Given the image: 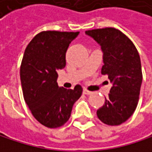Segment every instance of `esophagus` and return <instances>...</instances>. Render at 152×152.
I'll list each match as a JSON object with an SVG mask.
<instances>
[{"mask_svg": "<svg viewBox=\"0 0 152 152\" xmlns=\"http://www.w3.org/2000/svg\"><path fill=\"white\" fill-rule=\"evenodd\" d=\"M83 94H85V95H90V94H91V91H90L84 89V90H83Z\"/></svg>", "mask_w": 152, "mask_h": 152, "instance_id": "esophagus-1", "label": "esophagus"}]
</instances>
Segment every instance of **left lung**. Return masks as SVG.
<instances>
[{
  "instance_id": "1",
  "label": "left lung",
  "mask_w": 152,
  "mask_h": 152,
  "mask_svg": "<svg viewBox=\"0 0 152 152\" xmlns=\"http://www.w3.org/2000/svg\"><path fill=\"white\" fill-rule=\"evenodd\" d=\"M101 45L103 52L102 74L112 83L108 98L97 116L104 124L117 126L125 122L136 110L142 72L139 52L129 38L115 28L86 31Z\"/></svg>"
}]
</instances>
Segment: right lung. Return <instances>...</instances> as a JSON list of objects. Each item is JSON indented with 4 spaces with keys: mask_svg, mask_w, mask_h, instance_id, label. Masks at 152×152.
Segmentation results:
<instances>
[{
    "mask_svg": "<svg viewBox=\"0 0 152 152\" xmlns=\"http://www.w3.org/2000/svg\"><path fill=\"white\" fill-rule=\"evenodd\" d=\"M79 31H46L38 33L25 49L20 81L26 104L33 117L47 128H59L71 117L82 88L59 87L57 72L66 65V51Z\"/></svg>",
    "mask_w": 152,
    "mask_h": 152,
    "instance_id": "obj_1",
    "label": "right lung"
}]
</instances>
